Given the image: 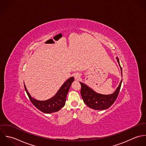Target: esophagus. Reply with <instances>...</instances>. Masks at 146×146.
Returning a JSON list of instances; mask_svg holds the SVG:
<instances>
[{"label": "esophagus", "instance_id": "obj_1", "mask_svg": "<svg viewBox=\"0 0 146 146\" xmlns=\"http://www.w3.org/2000/svg\"><path fill=\"white\" fill-rule=\"evenodd\" d=\"M74 78L76 80H79V79L80 78V74L79 73H76L74 74Z\"/></svg>", "mask_w": 146, "mask_h": 146}]
</instances>
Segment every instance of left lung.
I'll return each mask as SVG.
<instances>
[{"mask_svg":"<svg viewBox=\"0 0 146 146\" xmlns=\"http://www.w3.org/2000/svg\"><path fill=\"white\" fill-rule=\"evenodd\" d=\"M117 60L119 65L121 74L122 75V68L118 58H117ZM80 84L81 86V94L84 103L88 107L94 110H104L109 108L116 101L121 88L122 80L115 92L113 94L107 95L96 93L85 84L82 82H80Z\"/></svg>","mask_w":146,"mask_h":146,"instance_id":"8db88e82","label":"left lung"}]
</instances>
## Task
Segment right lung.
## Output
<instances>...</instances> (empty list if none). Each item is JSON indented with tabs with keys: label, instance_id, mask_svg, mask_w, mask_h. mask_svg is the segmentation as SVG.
I'll return each instance as SVG.
<instances>
[{
	"label": "right lung",
	"instance_id": "1",
	"mask_svg": "<svg viewBox=\"0 0 146 146\" xmlns=\"http://www.w3.org/2000/svg\"><path fill=\"white\" fill-rule=\"evenodd\" d=\"M73 81L74 77H72L69 78L62 85L54 96L45 101H39L33 98L25 85L24 87L32 104L41 112L46 113H50L58 112L64 106L66 100L67 94Z\"/></svg>",
	"mask_w": 146,
	"mask_h": 146
}]
</instances>
